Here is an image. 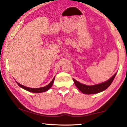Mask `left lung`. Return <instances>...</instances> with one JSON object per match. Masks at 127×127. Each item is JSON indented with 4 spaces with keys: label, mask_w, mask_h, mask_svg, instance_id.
<instances>
[{
    "label": "left lung",
    "mask_w": 127,
    "mask_h": 127,
    "mask_svg": "<svg viewBox=\"0 0 127 127\" xmlns=\"http://www.w3.org/2000/svg\"><path fill=\"white\" fill-rule=\"evenodd\" d=\"M116 73H115L111 78L109 79L108 81H106V82L101 83V84H97V85L92 86H88L81 84V83L76 81L75 79H73V80L75 85L76 86L77 88L82 92V93L87 94H93L98 93L100 92H101L106 90L109 86L111 85L112 82H113L115 77L116 76Z\"/></svg>",
    "instance_id": "obj_1"
}]
</instances>
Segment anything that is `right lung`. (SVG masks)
I'll return each instance as SVG.
<instances>
[{
	"mask_svg": "<svg viewBox=\"0 0 127 127\" xmlns=\"http://www.w3.org/2000/svg\"><path fill=\"white\" fill-rule=\"evenodd\" d=\"M54 79L55 78L52 79V81L50 82V84H49L48 85L45 86V87H41V88H29V87H25V86H23L21 85L20 84H19L18 82H17V84H18V86H20V87H21L22 88L24 89V90H27V91H30V92H32V93H42V92H45L48 91L49 88L52 86V84H53L54 81Z\"/></svg>",
	"mask_w": 127,
	"mask_h": 127,
	"instance_id": "add662e5",
	"label": "right lung"
}]
</instances>
